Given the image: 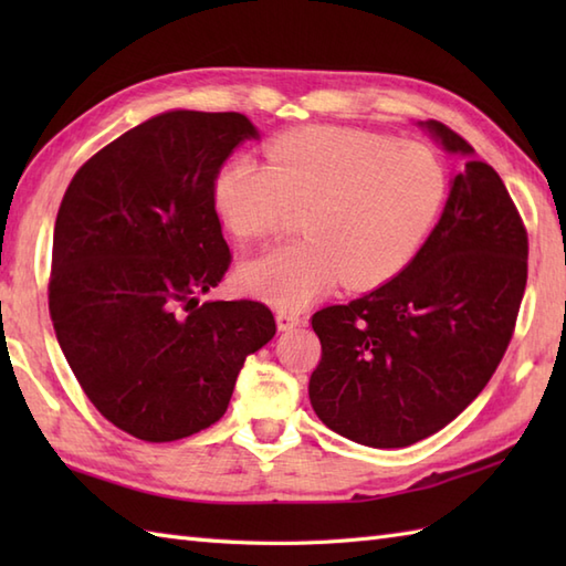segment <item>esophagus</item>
<instances>
[{"label":"esophagus","mask_w":566,"mask_h":566,"mask_svg":"<svg viewBox=\"0 0 566 566\" xmlns=\"http://www.w3.org/2000/svg\"><path fill=\"white\" fill-rule=\"evenodd\" d=\"M302 323H304V316L296 314V311H290V308L276 311V328L280 331H294L296 326H302Z\"/></svg>","instance_id":"esophagus-1"}]
</instances>
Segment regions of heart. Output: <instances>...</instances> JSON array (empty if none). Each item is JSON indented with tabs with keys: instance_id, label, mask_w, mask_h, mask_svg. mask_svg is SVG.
Returning a JSON list of instances; mask_svg holds the SVG:
<instances>
[{
	"instance_id": "1",
	"label": "heart",
	"mask_w": 566,
	"mask_h": 566,
	"mask_svg": "<svg viewBox=\"0 0 566 566\" xmlns=\"http://www.w3.org/2000/svg\"><path fill=\"white\" fill-rule=\"evenodd\" d=\"M262 165L235 158L213 182L223 223L243 240L282 233L302 211V233L240 264L238 282L264 302L302 308L335 282H387L416 255L448 195L436 153L345 126L276 136Z\"/></svg>"
}]
</instances>
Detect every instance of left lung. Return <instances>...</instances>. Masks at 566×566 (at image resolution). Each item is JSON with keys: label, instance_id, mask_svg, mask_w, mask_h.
<instances>
[{"label": "left lung", "instance_id": "8db88e82", "mask_svg": "<svg viewBox=\"0 0 566 566\" xmlns=\"http://www.w3.org/2000/svg\"><path fill=\"white\" fill-rule=\"evenodd\" d=\"M467 163L438 226L379 290L311 318L321 363L316 416L369 448H408L460 416L513 338L527 282V233L494 167L440 122H426Z\"/></svg>", "mask_w": 566, "mask_h": 566}]
</instances>
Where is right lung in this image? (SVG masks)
I'll list each match as a JSON object with an SVG mask.
<instances>
[{"instance_id":"add662e5","label":"right lung","mask_w":566,"mask_h":566,"mask_svg":"<svg viewBox=\"0 0 566 566\" xmlns=\"http://www.w3.org/2000/svg\"><path fill=\"white\" fill-rule=\"evenodd\" d=\"M258 138L235 112H165L84 163L60 201L48 308L72 375L128 436L172 442L219 420L274 333L250 298L203 302L231 264L213 182Z\"/></svg>"}]
</instances>
